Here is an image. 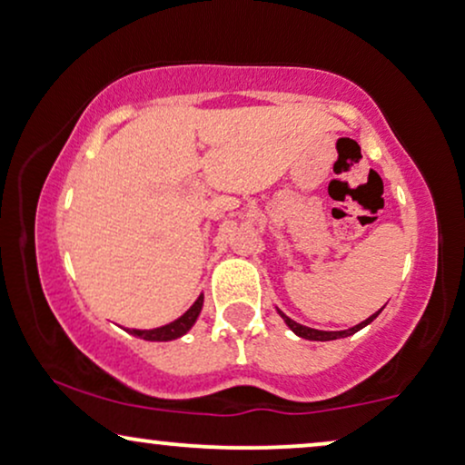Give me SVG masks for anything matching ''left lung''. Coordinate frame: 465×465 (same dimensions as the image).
<instances>
[{
	"label": "left lung",
	"mask_w": 465,
	"mask_h": 465,
	"mask_svg": "<svg viewBox=\"0 0 465 465\" xmlns=\"http://www.w3.org/2000/svg\"><path fill=\"white\" fill-rule=\"evenodd\" d=\"M382 310H384V307H380V310H378L376 313H371V316L367 318V321L359 322V324H354V327L346 329V331H318V329L305 327V324H299V322H294L292 318H288L284 312H280V310H277V313H280V316L284 318V322L288 324V329H291L294 335L303 337V340H310V341H333V340H341V337L354 335V333H357V331H361V329H363V327H367V324L376 321V318H378V313L382 312Z\"/></svg>",
	"instance_id": "left-lung-1"
}]
</instances>
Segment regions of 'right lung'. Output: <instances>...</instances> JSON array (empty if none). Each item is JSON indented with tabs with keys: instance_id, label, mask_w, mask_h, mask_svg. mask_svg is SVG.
I'll return each instance as SVG.
<instances>
[{
	"instance_id": "right-lung-1",
	"label": "right lung",
	"mask_w": 465,
	"mask_h": 465,
	"mask_svg": "<svg viewBox=\"0 0 465 465\" xmlns=\"http://www.w3.org/2000/svg\"><path fill=\"white\" fill-rule=\"evenodd\" d=\"M203 301H204V297L201 294V297L194 301V305H192L190 310L183 313V316H179L177 321L164 324V327H158V329H125V331H128V333H132V335L141 337V340H147V341L179 340V337H183L196 324L198 316H201V312H203Z\"/></svg>"
}]
</instances>
